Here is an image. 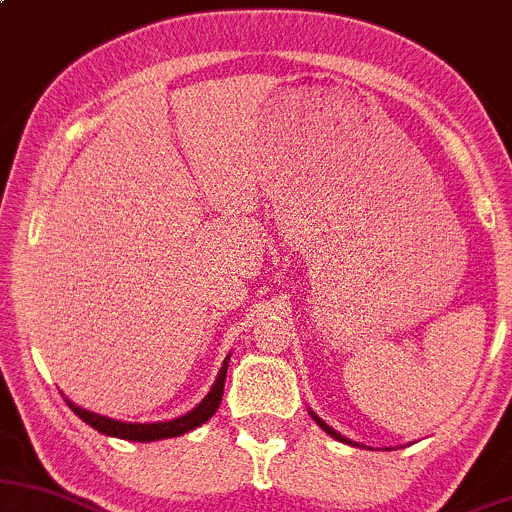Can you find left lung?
<instances>
[{
	"mask_svg": "<svg viewBox=\"0 0 512 512\" xmlns=\"http://www.w3.org/2000/svg\"><path fill=\"white\" fill-rule=\"evenodd\" d=\"M312 417H315V420H317V425H320L324 432H327V434H332V437H334V439H339V442H346V439L342 437V434H337V432H334V430H332V427H329V425H327V422H322V420H320V417H317V415H312ZM349 444H351V442H349Z\"/></svg>",
	"mask_w": 512,
	"mask_h": 512,
	"instance_id": "1",
	"label": "left lung"
}]
</instances>
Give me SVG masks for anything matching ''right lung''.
Wrapping results in <instances>:
<instances>
[{"instance_id": "obj_1", "label": "right lung", "mask_w": 512, "mask_h": 512, "mask_svg": "<svg viewBox=\"0 0 512 512\" xmlns=\"http://www.w3.org/2000/svg\"><path fill=\"white\" fill-rule=\"evenodd\" d=\"M227 364L229 359L224 361L222 371H219L217 383H214L210 395L197 405L195 410H190L188 415L178 417V420H170V422H153V425H129V422H119V420H109V417L95 415L90 410H82L75 408L73 403H68L73 408L75 415L80 420H85L87 425L95 427L97 432L109 434V437H122L129 439V442H153V439H166V437H178V434H185L195 427H200L202 422H207L210 417L217 412L219 403H222V395H224V381H227Z\"/></svg>"}]
</instances>
